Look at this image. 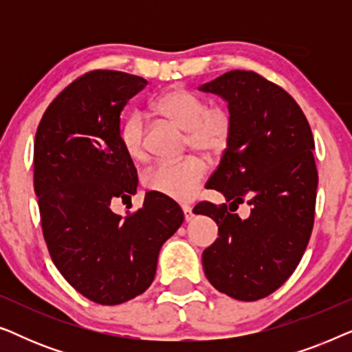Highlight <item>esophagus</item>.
<instances>
[{
	"label": "esophagus",
	"mask_w": 352,
	"mask_h": 352,
	"mask_svg": "<svg viewBox=\"0 0 352 352\" xmlns=\"http://www.w3.org/2000/svg\"><path fill=\"white\" fill-rule=\"evenodd\" d=\"M182 213H184V219L186 221H190L192 218H194V213H192L190 206H187V205L182 206Z\"/></svg>",
	"instance_id": "esophagus-1"
}]
</instances>
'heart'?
<instances>
[{"mask_svg": "<svg viewBox=\"0 0 352 352\" xmlns=\"http://www.w3.org/2000/svg\"><path fill=\"white\" fill-rule=\"evenodd\" d=\"M153 112L186 129V147L205 155H219L232 136L234 118L224 105H208L205 98L186 88H171L158 96ZM118 141L134 162L146 158V124L139 113H131L118 128ZM206 166L197 155L179 162H162L142 176L147 190L176 201H189L204 179Z\"/></svg>", "mask_w": 352, "mask_h": 352, "instance_id": "obj_1", "label": "heart"}]
</instances>
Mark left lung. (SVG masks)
I'll return each mask as SVG.
<instances>
[{
  "mask_svg": "<svg viewBox=\"0 0 352 352\" xmlns=\"http://www.w3.org/2000/svg\"><path fill=\"white\" fill-rule=\"evenodd\" d=\"M200 91L228 100L234 129L206 182L230 201H200L218 235L201 254L205 276L221 293L256 301L282 287L300 264L314 226V138L296 100L256 72L230 70ZM247 199L250 216L232 213Z\"/></svg>",
  "mask_w": 352,
  "mask_h": 352,
  "instance_id": "obj_1",
  "label": "left lung"
}]
</instances>
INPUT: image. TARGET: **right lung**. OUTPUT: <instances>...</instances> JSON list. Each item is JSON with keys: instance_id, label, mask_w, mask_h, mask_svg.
Instances as JSON below:
<instances>
[{"instance_id": "add662e5", "label": "right lung", "mask_w": 352, "mask_h": 352, "mask_svg": "<svg viewBox=\"0 0 352 352\" xmlns=\"http://www.w3.org/2000/svg\"><path fill=\"white\" fill-rule=\"evenodd\" d=\"M146 85L124 72H88L52 100L35 136L33 186L52 263L76 292L105 306L151 287L162 245L184 221L179 205L155 192L124 218L110 208L136 194L138 171L118 128Z\"/></svg>"}]
</instances>
